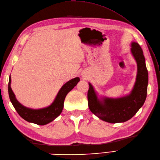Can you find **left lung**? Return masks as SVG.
Masks as SVG:
<instances>
[{
    "label": "left lung",
    "mask_w": 160,
    "mask_h": 160,
    "mask_svg": "<svg viewBox=\"0 0 160 160\" xmlns=\"http://www.w3.org/2000/svg\"><path fill=\"white\" fill-rule=\"evenodd\" d=\"M131 52L136 60L138 73L130 94L119 98H98L92 84L89 83L87 98L90 111L102 120L109 123L130 120L143 106L147 98L148 76L143 51L138 43L132 42Z\"/></svg>",
    "instance_id": "obj_1"
}]
</instances>
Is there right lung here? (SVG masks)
Instances as JSON below:
<instances>
[{
	"label": "right lung",
	"instance_id": "1",
	"mask_svg": "<svg viewBox=\"0 0 160 160\" xmlns=\"http://www.w3.org/2000/svg\"><path fill=\"white\" fill-rule=\"evenodd\" d=\"M79 81L80 78L77 77L64 84L58 93L55 100L49 107L39 109H33L24 107L16 100L11 88V76H9L8 84L9 99L17 113L24 120L38 125H45L55 120L62 113L65 97L67 93L76 86Z\"/></svg>",
	"mask_w": 160,
	"mask_h": 160
}]
</instances>
